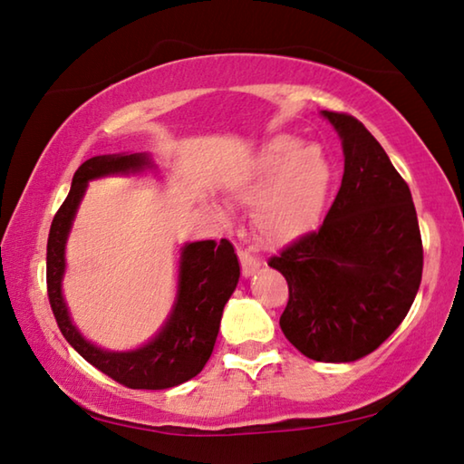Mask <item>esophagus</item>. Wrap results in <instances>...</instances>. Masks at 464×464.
<instances>
[{
  "instance_id": "34e87169",
  "label": "esophagus",
  "mask_w": 464,
  "mask_h": 464,
  "mask_svg": "<svg viewBox=\"0 0 464 464\" xmlns=\"http://www.w3.org/2000/svg\"><path fill=\"white\" fill-rule=\"evenodd\" d=\"M237 254H239V261H241V274L246 276V277L254 276L257 269H259V261L254 256H249L247 251H243V249H239Z\"/></svg>"
}]
</instances>
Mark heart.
Listing matches in <instances>:
<instances>
[{
  "label": "heart",
  "mask_w": 464,
  "mask_h": 464,
  "mask_svg": "<svg viewBox=\"0 0 464 464\" xmlns=\"http://www.w3.org/2000/svg\"><path fill=\"white\" fill-rule=\"evenodd\" d=\"M334 182L331 158L320 146H304L294 136H274L229 179L235 198L251 200V227L272 247L292 246L323 221ZM217 215H227L218 203Z\"/></svg>",
  "instance_id": "b5f03b06"
}]
</instances>
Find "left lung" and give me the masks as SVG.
Here are the masks:
<instances>
[{"label":"left lung","mask_w":464,"mask_h":464,"mask_svg":"<svg viewBox=\"0 0 464 464\" xmlns=\"http://www.w3.org/2000/svg\"><path fill=\"white\" fill-rule=\"evenodd\" d=\"M320 115L341 138V188L320 229L267 264L288 282L285 339L320 363H351L406 318L424 251L411 192L385 150L355 117Z\"/></svg>","instance_id":"8db88e82"}]
</instances>
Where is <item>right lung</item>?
Instances as JSON below:
<instances>
[{
	"label": "right lung",
	"mask_w": 464,
	"mask_h": 464,
	"mask_svg": "<svg viewBox=\"0 0 464 464\" xmlns=\"http://www.w3.org/2000/svg\"><path fill=\"white\" fill-rule=\"evenodd\" d=\"M146 151L105 154L82 162L72 176L71 192L53 218L46 247V284L58 328L92 367L131 390H168L203 372L221 326L227 300L237 288L239 259L227 239L192 241L180 247L179 285L170 314L151 339L131 351H107L87 341L72 323L63 294L66 239L91 180L154 170Z\"/></svg>",
	"instance_id": "1"
}]
</instances>
